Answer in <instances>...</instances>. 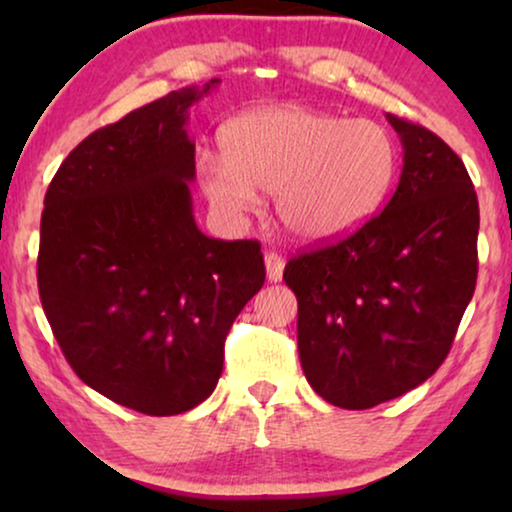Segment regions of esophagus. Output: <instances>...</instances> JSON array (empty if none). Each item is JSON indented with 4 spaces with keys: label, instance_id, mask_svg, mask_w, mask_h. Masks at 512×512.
<instances>
[{
    "label": "esophagus",
    "instance_id": "esophagus-1",
    "mask_svg": "<svg viewBox=\"0 0 512 512\" xmlns=\"http://www.w3.org/2000/svg\"><path fill=\"white\" fill-rule=\"evenodd\" d=\"M265 272H268V282H282L284 258L277 256L275 251H268L265 254Z\"/></svg>",
    "mask_w": 512,
    "mask_h": 512
}]
</instances>
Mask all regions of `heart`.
<instances>
[{"instance_id": "1", "label": "heart", "mask_w": 512, "mask_h": 512, "mask_svg": "<svg viewBox=\"0 0 512 512\" xmlns=\"http://www.w3.org/2000/svg\"><path fill=\"white\" fill-rule=\"evenodd\" d=\"M195 174L209 205L228 221L275 193L282 228L300 242H331L363 226L387 198L396 144L366 118L265 107L233 118L221 132V156L202 151Z\"/></svg>"}]
</instances>
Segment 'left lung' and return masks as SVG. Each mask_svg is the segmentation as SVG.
<instances>
[{
  "instance_id": "8db88e82",
  "label": "left lung",
  "mask_w": 512,
  "mask_h": 512,
  "mask_svg": "<svg viewBox=\"0 0 512 512\" xmlns=\"http://www.w3.org/2000/svg\"><path fill=\"white\" fill-rule=\"evenodd\" d=\"M403 170L387 207L345 240L286 263L312 389L345 410L408 394L450 354L478 279L480 209L438 135L387 114Z\"/></svg>"
}]
</instances>
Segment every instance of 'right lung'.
<instances>
[{
  "label": "right lung",
  "mask_w": 512,
  "mask_h": 512,
  "mask_svg": "<svg viewBox=\"0 0 512 512\" xmlns=\"http://www.w3.org/2000/svg\"><path fill=\"white\" fill-rule=\"evenodd\" d=\"M181 88L88 135L48 186L39 298L74 373L118 405L167 417L212 394L223 342L265 282L261 244L200 233Z\"/></svg>",
  "instance_id": "add662e5"
}]
</instances>
